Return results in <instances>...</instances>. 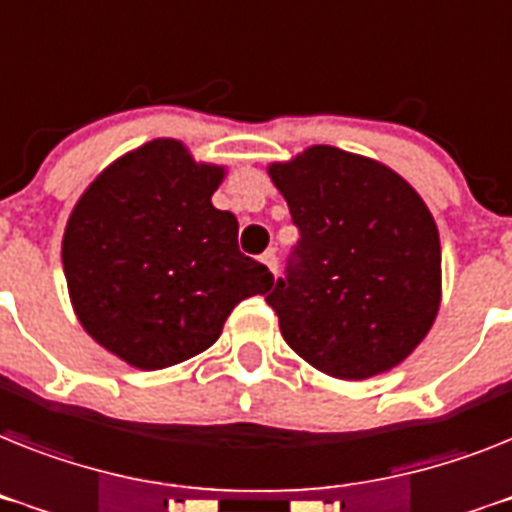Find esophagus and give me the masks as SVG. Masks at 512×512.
I'll use <instances>...</instances> for the list:
<instances>
[{
	"mask_svg": "<svg viewBox=\"0 0 512 512\" xmlns=\"http://www.w3.org/2000/svg\"><path fill=\"white\" fill-rule=\"evenodd\" d=\"M260 263H263L265 268H268L270 273H273V276H276V270H278V260H276V255H273V252H265V255L260 257Z\"/></svg>",
	"mask_w": 512,
	"mask_h": 512,
	"instance_id": "obj_1",
	"label": "esophagus"
}]
</instances>
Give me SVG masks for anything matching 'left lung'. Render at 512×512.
<instances>
[{"instance_id":"8db88e82","label":"left lung","mask_w":512,"mask_h":512,"mask_svg":"<svg viewBox=\"0 0 512 512\" xmlns=\"http://www.w3.org/2000/svg\"><path fill=\"white\" fill-rule=\"evenodd\" d=\"M268 174L299 242L265 299L281 336L315 369L367 380L401 364L440 309L435 218L403 176L372 158L312 145Z\"/></svg>"}]
</instances>
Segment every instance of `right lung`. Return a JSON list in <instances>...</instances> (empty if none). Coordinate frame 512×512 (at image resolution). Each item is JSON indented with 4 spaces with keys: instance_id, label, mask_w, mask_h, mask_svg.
Listing matches in <instances>:
<instances>
[{
    "instance_id": "obj_1",
    "label": "right lung",
    "mask_w": 512,
    "mask_h": 512,
    "mask_svg": "<svg viewBox=\"0 0 512 512\" xmlns=\"http://www.w3.org/2000/svg\"><path fill=\"white\" fill-rule=\"evenodd\" d=\"M226 169L158 137L124 153L72 208L62 265L75 315L98 346L163 369L218 341L223 322L273 276L239 252V223L210 197Z\"/></svg>"
}]
</instances>
